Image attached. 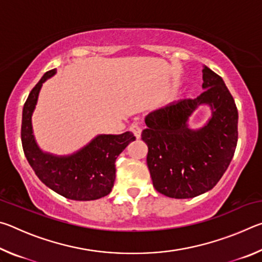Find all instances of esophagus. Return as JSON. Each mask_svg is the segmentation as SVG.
I'll return each mask as SVG.
<instances>
[{
  "instance_id": "obj_1",
  "label": "esophagus",
  "mask_w": 262,
  "mask_h": 262,
  "mask_svg": "<svg viewBox=\"0 0 262 262\" xmlns=\"http://www.w3.org/2000/svg\"><path fill=\"white\" fill-rule=\"evenodd\" d=\"M129 130L133 133V134H134V136L136 137L137 140L140 139L141 137V128L136 125V123H134V125H132L130 127H129Z\"/></svg>"
}]
</instances>
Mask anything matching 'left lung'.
Returning a JSON list of instances; mask_svg holds the SVG:
<instances>
[{"label": "left lung", "mask_w": 262, "mask_h": 262, "mask_svg": "<svg viewBox=\"0 0 262 262\" xmlns=\"http://www.w3.org/2000/svg\"><path fill=\"white\" fill-rule=\"evenodd\" d=\"M205 91L195 99H181L145 117L142 141L148 145L147 164L157 192L190 199L210 190L231 163L238 141V111L221 76L202 70ZM202 103L212 118L200 130L188 128V118Z\"/></svg>", "instance_id": "1"}]
</instances>
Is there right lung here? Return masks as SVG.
Instances as JSON below:
<instances>
[{"mask_svg":"<svg viewBox=\"0 0 262 262\" xmlns=\"http://www.w3.org/2000/svg\"><path fill=\"white\" fill-rule=\"evenodd\" d=\"M55 74L47 72L31 90L21 118V145L34 173L47 187L62 196L76 201L104 198L112 190L115 180V159L130 142L133 133L120 135H98L86 147L70 156H54L42 152L35 143L32 123L33 110L42 83Z\"/></svg>","mask_w":262,"mask_h":262,"instance_id":"1","label":"right lung"}]
</instances>
